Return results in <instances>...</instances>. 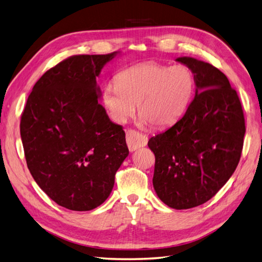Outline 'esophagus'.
<instances>
[{"instance_id":"1","label":"esophagus","mask_w":262,"mask_h":262,"mask_svg":"<svg viewBox=\"0 0 262 262\" xmlns=\"http://www.w3.org/2000/svg\"><path fill=\"white\" fill-rule=\"evenodd\" d=\"M125 139L130 152H133V150H136L140 147H143L147 144V137L134 130H130L126 132Z\"/></svg>"}]
</instances>
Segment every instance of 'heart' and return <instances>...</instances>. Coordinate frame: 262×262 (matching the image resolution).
I'll list each match as a JSON object with an SVG mask.
<instances>
[{
    "instance_id": "b5f03b06",
    "label": "heart",
    "mask_w": 262,
    "mask_h": 262,
    "mask_svg": "<svg viewBox=\"0 0 262 262\" xmlns=\"http://www.w3.org/2000/svg\"><path fill=\"white\" fill-rule=\"evenodd\" d=\"M194 75L186 66L141 63L124 69L116 83L102 89V102L116 122H125L136 113L141 123L164 128L181 117L192 99Z\"/></svg>"
}]
</instances>
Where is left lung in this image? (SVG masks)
Segmentation results:
<instances>
[{"mask_svg": "<svg viewBox=\"0 0 262 262\" xmlns=\"http://www.w3.org/2000/svg\"><path fill=\"white\" fill-rule=\"evenodd\" d=\"M176 61L193 72L195 95L179 120L148 141L155 154L153 186L169 208L209 201L238 165L246 132L236 91L224 73L191 57Z\"/></svg>", "mask_w": 262, "mask_h": 262, "instance_id": "left-lung-1", "label": "left lung"}]
</instances>
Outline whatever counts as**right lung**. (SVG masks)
I'll use <instances>...</instances> for the list:
<instances>
[{"label": "right lung", "mask_w": 262, "mask_h": 262, "mask_svg": "<svg viewBox=\"0 0 262 262\" xmlns=\"http://www.w3.org/2000/svg\"><path fill=\"white\" fill-rule=\"evenodd\" d=\"M119 51L73 55L33 87L20 120L31 176L51 200L72 211L104 203L129 149L122 126L110 121L96 78Z\"/></svg>", "instance_id": "add662e5"}]
</instances>
